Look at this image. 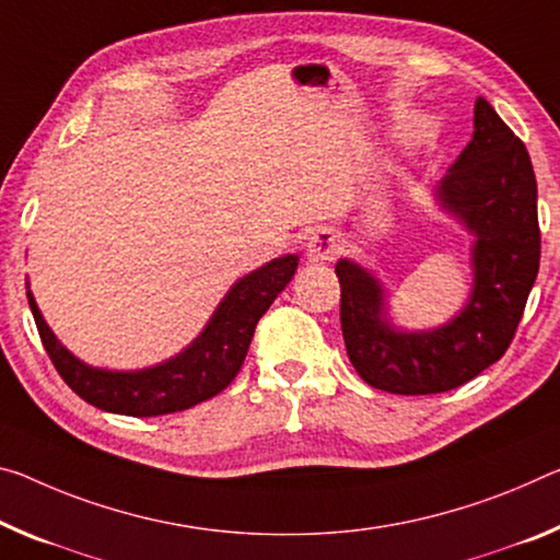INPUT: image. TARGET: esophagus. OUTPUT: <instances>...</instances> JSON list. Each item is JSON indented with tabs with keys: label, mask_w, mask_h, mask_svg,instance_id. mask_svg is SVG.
Masks as SVG:
<instances>
[{
	"label": "esophagus",
	"mask_w": 560,
	"mask_h": 560,
	"mask_svg": "<svg viewBox=\"0 0 560 560\" xmlns=\"http://www.w3.org/2000/svg\"><path fill=\"white\" fill-rule=\"evenodd\" d=\"M341 252H343L341 234L336 232V229H318V232L312 236V242H308L306 256L308 261L314 264H328L334 261Z\"/></svg>",
	"instance_id": "34e87169"
}]
</instances>
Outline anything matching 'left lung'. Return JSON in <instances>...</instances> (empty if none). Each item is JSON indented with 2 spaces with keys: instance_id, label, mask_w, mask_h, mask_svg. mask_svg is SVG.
I'll use <instances>...</instances> for the list:
<instances>
[{
  "instance_id": "left-lung-1",
  "label": "left lung",
  "mask_w": 560,
  "mask_h": 560,
  "mask_svg": "<svg viewBox=\"0 0 560 560\" xmlns=\"http://www.w3.org/2000/svg\"><path fill=\"white\" fill-rule=\"evenodd\" d=\"M436 199L474 234V289L448 324L401 331L386 314L374 273L341 259V331L346 353L369 386L425 396L464 386L499 361L513 341L538 277V189L523 141L483 96L474 137L436 186Z\"/></svg>"
}]
</instances>
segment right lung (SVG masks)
I'll return each mask as SVG.
<instances>
[{
    "mask_svg": "<svg viewBox=\"0 0 560 560\" xmlns=\"http://www.w3.org/2000/svg\"><path fill=\"white\" fill-rule=\"evenodd\" d=\"M299 256H279L261 269L238 279L229 294L221 299L214 316L203 331L182 353L152 369L139 371H106L86 366L74 353H69L51 328L44 322L30 283L26 299L39 328V339L47 349L59 376L67 381L77 396L102 411L137 416H164L191 408L232 384L246 359L254 328L266 308L273 304L283 287L294 279Z\"/></svg>",
    "mask_w": 560,
    "mask_h": 560,
    "instance_id": "1",
    "label": "right lung"
}]
</instances>
